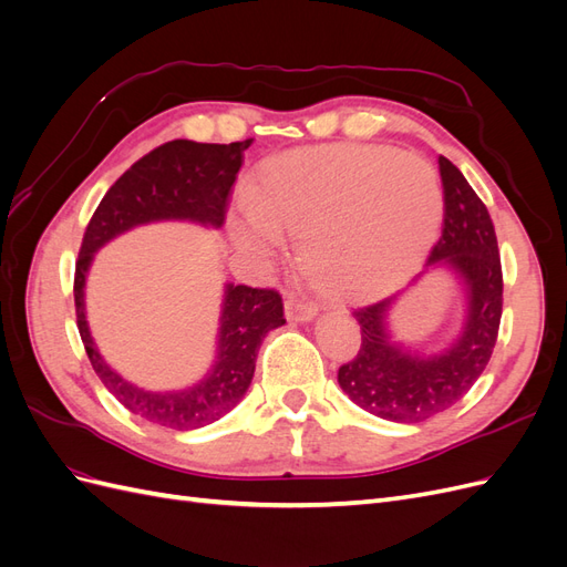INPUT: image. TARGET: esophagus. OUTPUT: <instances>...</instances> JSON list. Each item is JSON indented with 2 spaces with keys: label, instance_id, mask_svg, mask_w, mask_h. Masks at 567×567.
Masks as SVG:
<instances>
[{
  "label": "esophagus",
  "instance_id": "34e87169",
  "mask_svg": "<svg viewBox=\"0 0 567 567\" xmlns=\"http://www.w3.org/2000/svg\"><path fill=\"white\" fill-rule=\"evenodd\" d=\"M286 317L290 321H310L317 317V305L290 296V298H286Z\"/></svg>",
  "mask_w": 567,
  "mask_h": 567
}]
</instances>
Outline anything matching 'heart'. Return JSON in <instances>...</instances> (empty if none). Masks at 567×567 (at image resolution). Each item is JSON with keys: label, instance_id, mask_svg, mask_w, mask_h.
<instances>
[{"label": "heart", "instance_id": "obj_1", "mask_svg": "<svg viewBox=\"0 0 567 567\" xmlns=\"http://www.w3.org/2000/svg\"><path fill=\"white\" fill-rule=\"evenodd\" d=\"M442 213V184L425 161L390 146L336 144L269 158L231 236L241 248L271 252L290 234L323 293L369 300L421 267Z\"/></svg>", "mask_w": 567, "mask_h": 567}]
</instances>
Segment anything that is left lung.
Masks as SVG:
<instances>
[{"instance_id": "left-lung-1", "label": "left lung", "mask_w": 567, "mask_h": 567, "mask_svg": "<svg viewBox=\"0 0 567 567\" xmlns=\"http://www.w3.org/2000/svg\"><path fill=\"white\" fill-rule=\"evenodd\" d=\"M437 165L444 219L427 267L450 265L466 284L463 333L444 354H409L390 342L385 315L394 298H385L352 312L362 329V346L338 369V383L357 406L398 423H419L456 404L485 371L499 336L504 277L494 225L458 167L444 156Z\"/></svg>"}]
</instances>
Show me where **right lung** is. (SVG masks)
Instances as JSON below:
<instances>
[{"instance_id": "add662e5", "label": "right lung", "mask_w": 567, "mask_h": 567, "mask_svg": "<svg viewBox=\"0 0 567 567\" xmlns=\"http://www.w3.org/2000/svg\"><path fill=\"white\" fill-rule=\"evenodd\" d=\"M252 140L234 144L167 142L136 161L101 198L82 236L75 262V317L92 369L115 400L156 425L194 431L231 411L246 394L262 338L286 323L284 300L274 288L234 286L225 290L219 319V352L213 373L182 392H148L127 383L101 359L84 319V277L94 252L136 225L153 219H192L221 227L244 153Z\"/></svg>"}]
</instances>
